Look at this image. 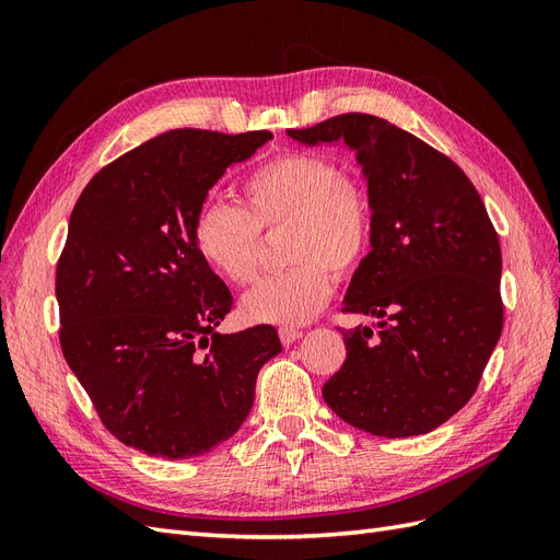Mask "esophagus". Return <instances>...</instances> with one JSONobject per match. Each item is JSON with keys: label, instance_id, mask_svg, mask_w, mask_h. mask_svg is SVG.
Masks as SVG:
<instances>
[{"label": "esophagus", "instance_id": "1", "mask_svg": "<svg viewBox=\"0 0 560 560\" xmlns=\"http://www.w3.org/2000/svg\"><path fill=\"white\" fill-rule=\"evenodd\" d=\"M278 334H280V341H282V346H292V343H296L299 338L303 336V331L292 329V327H282Z\"/></svg>", "mask_w": 560, "mask_h": 560}]
</instances>
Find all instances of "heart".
<instances>
[{
    "mask_svg": "<svg viewBox=\"0 0 560 560\" xmlns=\"http://www.w3.org/2000/svg\"><path fill=\"white\" fill-rule=\"evenodd\" d=\"M245 206L202 200L194 217V243L219 276L235 284L259 270L261 229L294 224L290 259L299 266L266 276L241 299L249 322L296 327L313 319L334 294V270L352 273L371 247V206L360 182L341 165L311 151H287L247 175Z\"/></svg>",
    "mask_w": 560,
    "mask_h": 560,
    "instance_id": "obj_1",
    "label": "heart"
}]
</instances>
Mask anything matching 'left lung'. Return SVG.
Segmentation results:
<instances>
[{"label": "left lung", "instance_id": "1", "mask_svg": "<svg viewBox=\"0 0 560 560\" xmlns=\"http://www.w3.org/2000/svg\"><path fill=\"white\" fill-rule=\"evenodd\" d=\"M301 144L358 154L369 186L371 252L346 313V362L322 387L329 409L376 436L428 434L471 399L502 334V252L479 191L442 151L371 114L287 130Z\"/></svg>", "mask_w": 560, "mask_h": 560}]
</instances>
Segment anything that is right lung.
Listing matches in <instances>:
<instances>
[{"label": "right lung", "instance_id": "1", "mask_svg": "<svg viewBox=\"0 0 560 560\" xmlns=\"http://www.w3.org/2000/svg\"><path fill=\"white\" fill-rule=\"evenodd\" d=\"M273 135L179 128L105 165L81 191L56 268L60 346L103 425L147 455L196 457L238 432L270 325L219 334L229 287L194 243L226 167Z\"/></svg>", "mask_w": 560, "mask_h": 560}]
</instances>
